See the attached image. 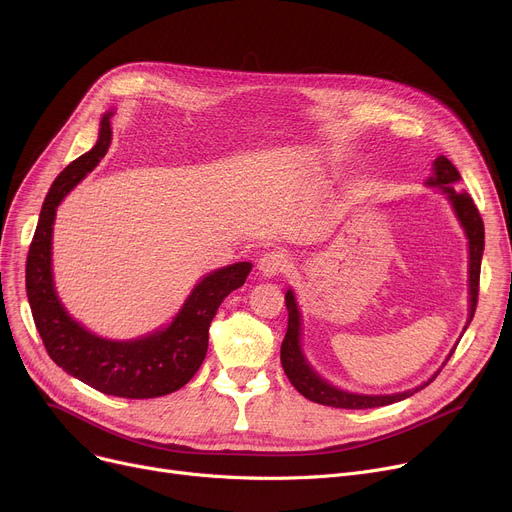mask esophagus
<instances>
[{"label": "esophagus", "mask_w": 512, "mask_h": 512, "mask_svg": "<svg viewBox=\"0 0 512 512\" xmlns=\"http://www.w3.org/2000/svg\"><path fill=\"white\" fill-rule=\"evenodd\" d=\"M291 268V256L287 252L282 250H272V252H266L260 256L258 260V270L264 274V276H278L282 272H287Z\"/></svg>", "instance_id": "obj_1"}]
</instances>
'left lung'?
Masks as SVG:
<instances>
[{
  "label": "left lung",
  "instance_id": "obj_1",
  "mask_svg": "<svg viewBox=\"0 0 512 512\" xmlns=\"http://www.w3.org/2000/svg\"><path fill=\"white\" fill-rule=\"evenodd\" d=\"M460 181H462V177L458 173V168L453 166L445 156H439L433 162V177H429L425 185L447 193V199L451 201V207H453V211H456V215H458V219L464 227V232L468 236V248H470V270H468L470 272V315H468V323L464 327V331H466L470 321L474 319L476 305H478L480 264H482V252H484V221H482L480 211L474 205L472 197L468 193H460ZM285 303H287V311H289V327H287V335H285V339H282V346H280L282 370H285L291 384L305 396V399H309L313 403L335 407V409L384 407V405H392V403H399V401L407 399V396L415 394L417 390H421L429 382H433L439 374V370H437L433 378H429L425 384L417 386L415 390L396 392V394H354V392L339 390V388L331 386L329 382H325L319 374H315V370L307 364V360L303 356V350H301V313H299L293 291H287ZM453 352H456V348L451 350V354ZM451 354L447 356V360L451 358Z\"/></svg>",
  "mask_w": 512,
  "mask_h": 512
}]
</instances>
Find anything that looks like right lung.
Returning <instances> with one entry per match:
<instances>
[{"label":"right lung","mask_w":512,"mask_h":512,"mask_svg":"<svg viewBox=\"0 0 512 512\" xmlns=\"http://www.w3.org/2000/svg\"><path fill=\"white\" fill-rule=\"evenodd\" d=\"M109 118L111 111L101 118L97 144L54 179L44 199L26 260V293L42 344L56 366L103 394L154 399L183 388L195 376L207 354L217 307L244 285L252 264L236 262L207 274L168 327L130 342L99 337L67 313L52 280L54 215L65 195L105 156L111 142Z\"/></svg>","instance_id":"right-lung-1"}]
</instances>
